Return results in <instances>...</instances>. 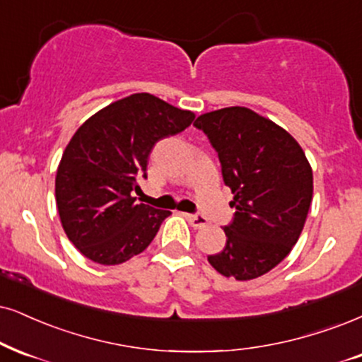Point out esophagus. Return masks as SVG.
Listing matches in <instances>:
<instances>
[{"instance_id":"obj_1","label":"esophagus","mask_w":362,"mask_h":362,"mask_svg":"<svg viewBox=\"0 0 362 362\" xmlns=\"http://www.w3.org/2000/svg\"><path fill=\"white\" fill-rule=\"evenodd\" d=\"M186 220H188L189 225L196 230L204 228V226H206V223H208L206 218L202 216V215H186Z\"/></svg>"}]
</instances>
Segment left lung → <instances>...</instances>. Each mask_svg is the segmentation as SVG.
Here are the masks:
<instances>
[{
	"mask_svg": "<svg viewBox=\"0 0 362 362\" xmlns=\"http://www.w3.org/2000/svg\"><path fill=\"white\" fill-rule=\"evenodd\" d=\"M233 193L235 218L225 226L226 245L208 262L218 274L253 280L292 252L304 230L314 176L304 149L284 127L247 107L199 115Z\"/></svg>",
	"mask_w": 362,
	"mask_h": 362,
	"instance_id": "left-lung-1",
	"label": "left lung"
}]
</instances>
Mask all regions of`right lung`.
<instances>
[{
  "instance_id": "obj_1",
  "label": "right lung",
  "mask_w": 362,
  "mask_h": 362,
  "mask_svg": "<svg viewBox=\"0 0 362 362\" xmlns=\"http://www.w3.org/2000/svg\"><path fill=\"white\" fill-rule=\"evenodd\" d=\"M194 120L151 93H132L109 104L77 129L57 169L58 215L69 240L88 260L119 265L149 247L171 215L136 203L147 160L159 139Z\"/></svg>"
}]
</instances>
